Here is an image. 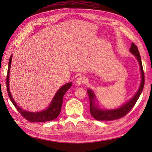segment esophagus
I'll return each mask as SVG.
<instances>
[{
  "label": "esophagus",
  "instance_id": "1",
  "mask_svg": "<svg viewBox=\"0 0 152 152\" xmlns=\"http://www.w3.org/2000/svg\"><path fill=\"white\" fill-rule=\"evenodd\" d=\"M86 82V79L84 76H80L78 78L76 79V83L77 84L80 86V85H82L83 83H84Z\"/></svg>",
  "mask_w": 152,
  "mask_h": 152
}]
</instances>
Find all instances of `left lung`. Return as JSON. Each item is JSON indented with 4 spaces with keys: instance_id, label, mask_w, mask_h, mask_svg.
Returning <instances> with one entry per match:
<instances>
[{
    "instance_id": "left-lung-1",
    "label": "left lung",
    "mask_w": 152,
    "mask_h": 152,
    "mask_svg": "<svg viewBox=\"0 0 152 152\" xmlns=\"http://www.w3.org/2000/svg\"><path fill=\"white\" fill-rule=\"evenodd\" d=\"M130 51L136 56L137 60L138 61V63L140 64L142 80L139 89L138 90L137 93L135 94L133 99H131L130 101L127 102V103H125V104L123 105L121 107L115 110H101L97 108V106L95 104L94 102V100L95 99L94 93H93L91 90L88 89V93L89 96L90 101V113H91L93 117L95 119H96V120L111 121L124 117V116L126 114H127L133 108V106L136 104L138 98H139L142 91V89L144 86V72L143 70L142 64L139 51H138L137 46L133 42L131 44Z\"/></svg>"
}]
</instances>
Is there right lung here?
I'll return each mask as SVG.
<instances>
[{
    "label": "right lung",
    "mask_w": 152,
    "mask_h": 152,
    "mask_svg": "<svg viewBox=\"0 0 152 152\" xmlns=\"http://www.w3.org/2000/svg\"><path fill=\"white\" fill-rule=\"evenodd\" d=\"M12 55L10 56L8 63V69L7 76H6V88H7V91L10 99L13 104L14 105L17 110L20 113V114L30 122H45L53 120L56 119L58 115H59L62 106L63 96L65 94L68 89H69L72 86V82L68 83L64 85L63 87L58 90L56 93V95L54 96L52 102H51L49 107L46 110H44L40 112H29L25 111L21 109L20 107L17 105L15 101L13 99L10 92L9 89V74H10V64L12 63Z\"/></svg>",
    "instance_id": "add662e5"
}]
</instances>
